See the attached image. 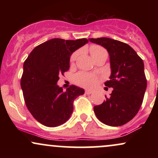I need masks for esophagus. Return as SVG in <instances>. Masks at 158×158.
I'll return each mask as SVG.
<instances>
[{"instance_id":"esophagus-1","label":"esophagus","mask_w":158,"mask_h":158,"mask_svg":"<svg viewBox=\"0 0 158 158\" xmlns=\"http://www.w3.org/2000/svg\"><path fill=\"white\" fill-rule=\"evenodd\" d=\"M85 94H92V90H85Z\"/></svg>"}]
</instances>
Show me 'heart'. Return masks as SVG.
<instances>
[{
	"mask_svg": "<svg viewBox=\"0 0 158 158\" xmlns=\"http://www.w3.org/2000/svg\"><path fill=\"white\" fill-rule=\"evenodd\" d=\"M89 51L90 55L93 58L99 55V54L102 53V52H106V50H105L102 47L99 46V45H92L90 47ZM78 53L77 52H74L73 55L71 56L70 58V62L73 63L77 59ZM75 81L77 84L81 85V86L86 87V88H91L97 84L98 78L95 75H92V74L86 73H79L75 76Z\"/></svg>",
	"mask_w": 158,
	"mask_h": 158,
	"instance_id": "b5f03b06",
	"label": "heart"
}]
</instances>
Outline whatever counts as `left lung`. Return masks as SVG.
I'll list each match as a JSON object with an SVG mask.
<instances>
[{"instance_id": "obj_1", "label": "left lung", "mask_w": 158, "mask_h": 158, "mask_svg": "<svg viewBox=\"0 0 158 158\" xmlns=\"http://www.w3.org/2000/svg\"><path fill=\"white\" fill-rule=\"evenodd\" d=\"M88 40L108 50L111 73L105 85L113 88L106 101L94 107V113L104 124L123 126L135 117L142 105L147 86L143 61L126 43L106 37Z\"/></svg>"}]
</instances>
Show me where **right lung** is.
Listing matches in <instances>:
<instances>
[{
  "label": "right lung",
  "instance_id": "obj_1",
  "mask_svg": "<svg viewBox=\"0 0 158 158\" xmlns=\"http://www.w3.org/2000/svg\"><path fill=\"white\" fill-rule=\"evenodd\" d=\"M88 42L86 39H50L34 48L23 63L21 87L25 103L44 126L56 127L67 122L73 113L74 99L85 94L75 85L64 90L57 81L70 68L72 53Z\"/></svg>",
  "mask_w": 158,
  "mask_h": 158
}]
</instances>
